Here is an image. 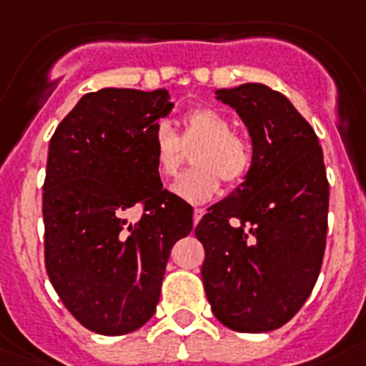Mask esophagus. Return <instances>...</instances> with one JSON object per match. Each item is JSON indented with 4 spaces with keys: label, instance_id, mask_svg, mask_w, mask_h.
I'll use <instances>...</instances> for the list:
<instances>
[{
    "label": "esophagus",
    "instance_id": "34e87169",
    "mask_svg": "<svg viewBox=\"0 0 366 366\" xmlns=\"http://www.w3.org/2000/svg\"><path fill=\"white\" fill-rule=\"evenodd\" d=\"M203 214H205V209H199V207L194 209V224H197V222L202 220Z\"/></svg>",
    "mask_w": 366,
    "mask_h": 366
}]
</instances>
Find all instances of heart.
Wrapping results in <instances>:
<instances>
[{
	"instance_id": "heart-1",
	"label": "heart",
	"mask_w": 366,
	"mask_h": 366,
	"mask_svg": "<svg viewBox=\"0 0 366 366\" xmlns=\"http://www.w3.org/2000/svg\"><path fill=\"white\" fill-rule=\"evenodd\" d=\"M184 132L178 136L169 122H157L153 128L152 146L155 169L161 178H172L182 163L184 147L195 144L192 164L194 169L184 172L172 186V192L182 199L202 203L217 195L220 178L236 186L249 174L253 152L249 142L232 132V122L220 111L197 107L188 111L182 119Z\"/></svg>"
}]
</instances>
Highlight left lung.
Here are the masks:
<instances>
[{"label":"left lung","instance_id":"8db88e82","mask_svg":"<svg viewBox=\"0 0 366 366\" xmlns=\"http://www.w3.org/2000/svg\"><path fill=\"white\" fill-rule=\"evenodd\" d=\"M253 144L249 174L195 227L203 286L214 317L247 334L286 325L319 278L328 228V180L319 138L264 84L217 90Z\"/></svg>","mask_w":366,"mask_h":366}]
</instances>
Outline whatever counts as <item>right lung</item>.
I'll return each instance as SVG.
<instances>
[{
	"mask_svg": "<svg viewBox=\"0 0 366 366\" xmlns=\"http://www.w3.org/2000/svg\"><path fill=\"white\" fill-rule=\"evenodd\" d=\"M167 90L103 88L82 96L49 142L44 182L46 270L88 330L121 336L155 313L172 245L194 209L163 188L152 136ZM142 207L138 223L127 213Z\"/></svg>",
	"mask_w": 366,
	"mask_h": 366,
	"instance_id": "right-lung-1",
	"label": "right lung"
}]
</instances>
